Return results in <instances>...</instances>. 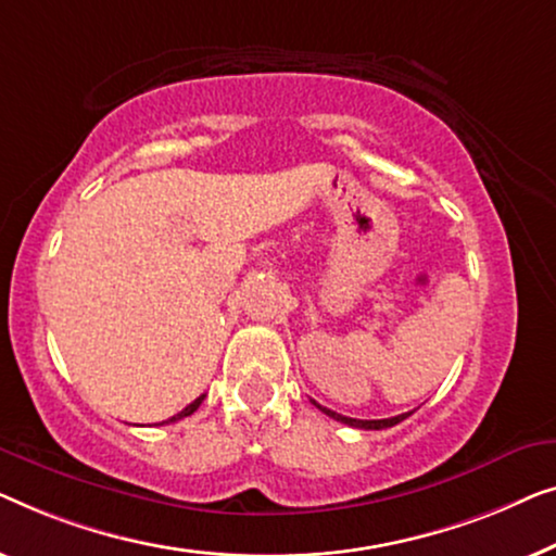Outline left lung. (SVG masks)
Returning <instances> with one entry per match:
<instances>
[{
	"label": "left lung",
	"instance_id": "1",
	"mask_svg": "<svg viewBox=\"0 0 556 556\" xmlns=\"http://www.w3.org/2000/svg\"><path fill=\"white\" fill-rule=\"evenodd\" d=\"M315 403V401H312ZM319 410L325 413V416H330V418H334V420H340V424H345V426H353V428H365V431H382V428H390V426H395V424H401V420H405L410 416V413H403V416H393V418H382V420H359V418H348V416H340V413H334V410H330V408H323V405L319 403H315Z\"/></svg>",
	"mask_w": 556,
	"mask_h": 556
}]
</instances>
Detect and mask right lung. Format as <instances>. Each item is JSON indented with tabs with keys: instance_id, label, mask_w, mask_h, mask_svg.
Instances as JSON below:
<instances>
[{
	"instance_id": "1",
	"label": "right lung",
	"mask_w": 556,
	"mask_h": 556,
	"mask_svg": "<svg viewBox=\"0 0 556 556\" xmlns=\"http://www.w3.org/2000/svg\"><path fill=\"white\" fill-rule=\"evenodd\" d=\"M203 397H206V393H203V395H199V397H197V401H193V403H189V405H186V408H184L181 413H176V416H174V418L163 420V424H176V420H181V418H189V416H191V413H193V410H197V408H199V405L203 403Z\"/></svg>"
}]
</instances>
